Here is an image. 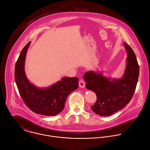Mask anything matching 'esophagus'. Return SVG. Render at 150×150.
Returning <instances> with one entry per match:
<instances>
[{"mask_svg":"<svg viewBox=\"0 0 150 150\" xmlns=\"http://www.w3.org/2000/svg\"><path fill=\"white\" fill-rule=\"evenodd\" d=\"M79 86L81 88H84L85 87V83L84 81L80 80L79 81Z\"/></svg>","mask_w":150,"mask_h":150,"instance_id":"1","label":"esophagus"}]
</instances>
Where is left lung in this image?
I'll return each mask as SVG.
<instances>
[{"label":"left lung","mask_w":150,"mask_h":150,"mask_svg":"<svg viewBox=\"0 0 150 150\" xmlns=\"http://www.w3.org/2000/svg\"><path fill=\"white\" fill-rule=\"evenodd\" d=\"M127 52L126 67L122 78L112 79L104 77L102 73L86 72L84 79L86 87L96 94L97 101L91 106L94 112L100 116H108L123 109L132 100L139 76V66L136 56L126 42Z\"/></svg>","instance_id":"left-lung-1"}]
</instances>
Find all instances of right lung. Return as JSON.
I'll list each match as a JSON object with an SVG mask.
<instances>
[{"label":"right lung","instance_id":"add662e5","mask_svg":"<svg viewBox=\"0 0 150 150\" xmlns=\"http://www.w3.org/2000/svg\"><path fill=\"white\" fill-rule=\"evenodd\" d=\"M31 42L22 50L14 70L16 83L19 93L33 112L45 116H55L62 111L69 94L79 87L77 77H63L50 87L40 88L31 84L26 77L24 63Z\"/></svg>","mask_w":150,"mask_h":150}]
</instances>
